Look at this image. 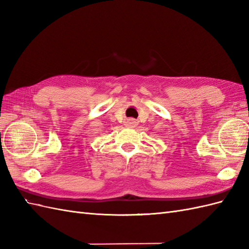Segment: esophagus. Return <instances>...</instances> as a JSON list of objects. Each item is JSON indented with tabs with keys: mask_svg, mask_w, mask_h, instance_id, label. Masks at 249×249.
I'll return each instance as SVG.
<instances>
[{
	"mask_svg": "<svg viewBox=\"0 0 249 249\" xmlns=\"http://www.w3.org/2000/svg\"><path fill=\"white\" fill-rule=\"evenodd\" d=\"M130 125H131V126H135V125H136V122H135V121H131V122H130Z\"/></svg>",
	"mask_w": 249,
	"mask_h": 249,
	"instance_id": "esophagus-1",
	"label": "esophagus"
}]
</instances>
